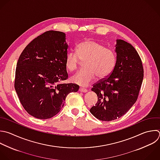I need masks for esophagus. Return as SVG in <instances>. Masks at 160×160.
<instances>
[{"mask_svg": "<svg viewBox=\"0 0 160 160\" xmlns=\"http://www.w3.org/2000/svg\"><path fill=\"white\" fill-rule=\"evenodd\" d=\"M79 91L82 92H88V90L86 89H84V88H79Z\"/></svg>", "mask_w": 160, "mask_h": 160, "instance_id": "obj_1", "label": "esophagus"}]
</instances>
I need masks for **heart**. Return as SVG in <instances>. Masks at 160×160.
Listing matches in <instances>:
<instances>
[{
	"label": "heart",
	"instance_id": "heart-1",
	"mask_svg": "<svg viewBox=\"0 0 160 160\" xmlns=\"http://www.w3.org/2000/svg\"><path fill=\"white\" fill-rule=\"evenodd\" d=\"M83 61L81 71L71 77V81L75 84L88 86L96 76L102 79L109 76L115 66V52L104 45L95 41L88 39L78 44L76 47V53L69 52L65 58V66L69 71L76 70Z\"/></svg>",
	"mask_w": 160,
	"mask_h": 160
}]
</instances>
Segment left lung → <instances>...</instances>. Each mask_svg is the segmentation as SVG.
Instances as JSON below:
<instances>
[{
	"mask_svg": "<svg viewBox=\"0 0 160 160\" xmlns=\"http://www.w3.org/2000/svg\"><path fill=\"white\" fill-rule=\"evenodd\" d=\"M116 61L110 76L93 85L98 102L91 113L97 119L110 121L126 114L136 102L143 79V67L134 48L117 39Z\"/></svg>",
	"mask_w": 160,
	"mask_h": 160,
	"instance_id": "1",
	"label": "left lung"
}]
</instances>
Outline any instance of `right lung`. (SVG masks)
Here are the masks:
<instances>
[{
	"label": "right lung",
	"instance_id": "obj_1",
	"mask_svg": "<svg viewBox=\"0 0 160 160\" xmlns=\"http://www.w3.org/2000/svg\"><path fill=\"white\" fill-rule=\"evenodd\" d=\"M68 45L66 34L45 32L24 49L17 63L14 86L25 110L41 119L51 118L64 106L66 96L79 86L62 84L68 74L65 66Z\"/></svg>",
	"mask_w": 160,
	"mask_h": 160
}]
</instances>
